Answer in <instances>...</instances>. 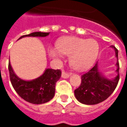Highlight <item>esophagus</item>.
<instances>
[{
  "mask_svg": "<svg viewBox=\"0 0 127 127\" xmlns=\"http://www.w3.org/2000/svg\"><path fill=\"white\" fill-rule=\"evenodd\" d=\"M69 76H70V74L68 73H66L65 71L62 72V77H63V78H68Z\"/></svg>",
  "mask_w": 127,
  "mask_h": 127,
  "instance_id": "obj_1",
  "label": "esophagus"
}]
</instances>
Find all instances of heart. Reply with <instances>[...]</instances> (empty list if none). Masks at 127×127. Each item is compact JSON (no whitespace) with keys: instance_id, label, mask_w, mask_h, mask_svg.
<instances>
[{"instance_id":"1","label":"heart","mask_w":127,"mask_h":127,"mask_svg":"<svg viewBox=\"0 0 127 127\" xmlns=\"http://www.w3.org/2000/svg\"><path fill=\"white\" fill-rule=\"evenodd\" d=\"M57 49L51 48L50 54L60 58L62 54L69 56V63L75 70L83 71L91 67L98 54V44L95 39H85L76 36H68L58 41Z\"/></svg>"}]
</instances>
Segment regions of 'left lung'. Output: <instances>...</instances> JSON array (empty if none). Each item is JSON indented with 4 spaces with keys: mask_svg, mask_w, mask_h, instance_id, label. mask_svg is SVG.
<instances>
[{
    "mask_svg": "<svg viewBox=\"0 0 127 127\" xmlns=\"http://www.w3.org/2000/svg\"><path fill=\"white\" fill-rule=\"evenodd\" d=\"M118 58V50L113 46ZM118 75L114 80H109L103 77L98 72L97 63L88 72L82 75L80 86L75 89V97L82 103L95 105L103 102L114 91L119 81V63H116Z\"/></svg>",
    "mask_w": 127,
    "mask_h": 127,
    "instance_id": "left-lung-1",
    "label": "left lung"
}]
</instances>
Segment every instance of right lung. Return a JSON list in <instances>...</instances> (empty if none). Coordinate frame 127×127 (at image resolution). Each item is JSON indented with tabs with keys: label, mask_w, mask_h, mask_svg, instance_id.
Masks as SVG:
<instances>
[{
	"label": "right lung",
	"mask_w": 127,
	"mask_h": 127,
	"mask_svg": "<svg viewBox=\"0 0 127 127\" xmlns=\"http://www.w3.org/2000/svg\"><path fill=\"white\" fill-rule=\"evenodd\" d=\"M49 32H35L20 36L19 39L25 36H46ZM9 71L10 80L14 90L21 98L32 104L47 103L54 97L55 94L56 83L61 77L60 69H47L44 73L35 80L25 81L19 78L15 74L9 61Z\"/></svg>",
	"instance_id": "add662e5"
}]
</instances>
